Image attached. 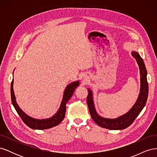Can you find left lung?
I'll return each mask as SVG.
<instances>
[{
  "label": "left lung",
  "mask_w": 157,
  "mask_h": 157,
  "mask_svg": "<svg viewBox=\"0 0 157 157\" xmlns=\"http://www.w3.org/2000/svg\"><path fill=\"white\" fill-rule=\"evenodd\" d=\"M132 55L136 59L137 63L140 67L141 88L139 96L136 103L127 113L124 114V115L115 118V119L105 118L99 116L96 111L94 105L92 91L90 89H88V95L87 96L86 101L89 111L93 121L99 126L109 130L125 129V128H128L132 124L133 122L134 121L136 117L139 115V114L145 105L149 93L148 82H147V70L144 61L141 58L140 54L137 52L133 51L132 52Z\"/></svg>",
  "instance_id": "8db88e82"
}]
</instances>
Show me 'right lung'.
Segmentation results:
<instances>
[{"instance_id":"right-lung-1","label":"right lung","mask_w":157,"mask_h":157,"mask_svg":"<svg viewBox=\"0 0 157 157\" xmlns=\"http://www.w3.org/2000/svg\"><path fill=\"white\" fill-rule=\"evenodd\" d=\"M13 79L12 81L10 87L11 99L14 108L16 109L17 113L21 117L23 122L29 128L35 130L48 129V128L58 125L59 123L63 120L66 111V104H67V101L69 100V99L71 98V96H73L75 88L78 86L79 85V81L73 82L69 84L65 90L62 101L61 103V105L59 107L58 111L56 113V115H54L53 117L50 118H47V119L39 120L30 117L29 116L26 115V114L20 108V107L18 106L16 101V97L15 95H14V92L13 90Z\"/></svg>"}]
</instances>
